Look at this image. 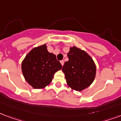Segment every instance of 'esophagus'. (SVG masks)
<instances>
[{
    "instance_id": "esophagus-1",
    "label": "esophagus",
    "mask_w": 121,
    "mask_h": 121,
    "mask_svg": "<svg viewBox=\"0 0 121 121\" xmlns=\"http://www.w3.org/2000/svg\"><path fill=\"white\" fill-rule=\"evenodd\" d=\"M60 63H61V65H62V66H63V65H64V61L61 60L60 61Z\"/></svg>"
}]
</instances>
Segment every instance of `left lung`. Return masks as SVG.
I'll use <instances>...</instances> for the list:
<instances>
[{
	"mask_svg": "<svg viewBox=\"0 0 121 121\" xmlns=\"http://www.w3.org/2000/svg\"><path fill=\"white\" fill-rule=\"evenodd\" d=\"M67 56L68 61L62 68L67 85L73 90L81 92L95 80V63L86 51L76 46L70 47Z\"/></svg>",
	"mask_w": 121,
	"mask_h": 121,
	"instance_id": "obj_1",
	"label": "left lung"
}]
</instances>
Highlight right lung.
<instances>
[{"label":"right lung","mask_w":121,"mask_h":121,"mask_svg":"<svg viewBox=\"0 0 121 121\" xmlns=\"http://www.w3.org/2000/svg\"><path fill=\"white\" fill-rule=\"evenodd\" d=\"M61 68L56 55L48 52L46 44L31 49L21 63L24 77L35 89H41L48 85L54 74Z\"/></svg>","instance_id":"add662e5"}]
</instances>
